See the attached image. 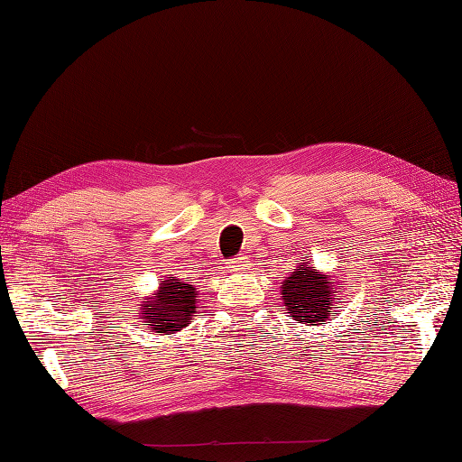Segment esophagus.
Here are the masks:
<instances>
[{"label": "esophagus", "mask_w": 462, "mask_h": 462, "mask_svg": "<svg viewBox=\"0 0 462 462\" xmlns=\"http://www.w3.org/2000/svg\"><path fill=\"white\" fill-rule=\"evenodd\" d=\"M230 268H232V272L248 270V258H246V256H238V258H234V260L230 262Z\"/></svg>", "instance_id": "obj_1"}]
</instances>
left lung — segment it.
Segmentation results:
<instances>
[{"mask_svg": "<svg viewBox=\"0 0 462 462\" xmlns=\"http://www.w3.org/2000/svg\"><path fill=\"white\" fill-rule=\"evenodd\" d=\"M341 290V282H331V276H323L303 262L296 272L290 273V278L283 280L280 296L286 303L290 318L306 326H321L329 319V310Z\"/></svg>", "mask_w": 462, "mask_h": 462, "instance_id": "obj_1", "label": "left lung"}]
</instances>
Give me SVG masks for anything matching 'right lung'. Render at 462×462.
Segmentation results:
<instances>
[{"label":"right lung","instance_id":"add662e5","mask_svg":"<svg viewBox=\"0 0 462 462\" xmlns=\"http://www.w3.org/2000/svg\"><path fill=\"white\" fill-rule=\"evenodd\" d=\"M196 298H199V291L190 283L176 278L164 280L161 288L141 303V319H144L143 326L154 333H164V336L180 331L192 319Z\"/></svg>","mask_w":462,"mask_h":462}]
</instances>
